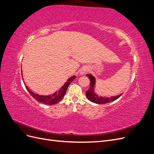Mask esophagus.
<instances>
[{"label": "esophagus", "mask_w": 154, "mask_h": 154, "mask_svg": "<svg viewBox=\"0 0 154 154\" xmlns=\"http://www.w3.org/2000/svg\"><path fill=\"white\" fill-rule=\"evenodd\" d=\"M88 67H83L81 70H80V74H84L85 73H86L87 72H88Z\"/></svg>", "instance_id": "obj_1"}]
</instances>
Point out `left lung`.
<instances>
[{"label":"left lung","instance_id":"8db88e82","mask_svg":"<svg viewBox=\"0 0 154 154\" xmlns=\"http://www.w3.org/2000/svg\"><path fill=\"white\" fill-rule=\"evenodd\" d=\"M87 76L88 78L90 79L91 81V84H90V87L88 88V90L86 91V96L87 97V98L88 100H90L91 101L93 102V103H97V104H104V103H109L110 101H114L116 100H117L118 98L122 96V94H120L117 96H112L110 98H109V97H99L97 94H96L94 92V85H95V78L94 77L92 76L91 74H87Z\"/></svg>","mask_w":154,"mask_h":154}]
</instances>
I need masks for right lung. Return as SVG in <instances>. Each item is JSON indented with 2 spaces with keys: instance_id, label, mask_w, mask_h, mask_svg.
Returning <instances> with one entry per match:
<instances>
[{
  "instance_id": "1",
  "label": "right lung",
  "mask_w": 154,
  "mask_h": 154,
  "mask_svg": "<svg viewBox=\"0 0 154 154\" xmlns=\"http://www.w3.org/2000/svg\"><path fill=\"white\" fill-rule=\"evenodd\" d=\"M75 78H76V76H73L70 78L69 79H68L67 82L65 83L64 85L62 86V88H60L58 91L55 92L52 95L40 96L37 94H35L34 92H31L27 86H26V87L27 88V90L28 91V92L30 93V94L33 97L36 101H38L40 102V103H42L46 105H54L56 103H57L58 102H59L63 98L64 95L66 94V91L69 85H70V83H71Z\"/></svg>"
}]
</instances>
